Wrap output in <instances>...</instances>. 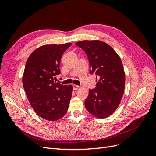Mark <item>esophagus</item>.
<instances>
[{"instance_id":"1","label":"esophagus","mask_w":156,"mask_h":156,"mask_svg":"<svg viewBox=\"0 0 156 156\" xmlns=\"http://www.w3.org/2000/svg\"><path fill=\"white\" fill-rule=\"evenodd\" d=\"M73 88L74 90H77V89H79L80 88V87L78 86V85H76V84H73Z\"/></svg>"}]
</instances>
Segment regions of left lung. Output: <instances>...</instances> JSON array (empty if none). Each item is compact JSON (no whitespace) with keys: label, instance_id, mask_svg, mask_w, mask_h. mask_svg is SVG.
I'll return each mask as SVG.
<instances>
[{"label":"left lung","instance_id":"8db88e82","mask_svg":"<svg viewBox=\"0 0 156 156\" xmlns=\"http://www.w3.org/2000/svg\"><path fill=\"white\" fill-rule=\"evenodd\" d=\"M75 45L85 51L90 71L96 75L95 89L84 101L87 111L98 119L111 116L119 106L125 88V72L119 55L100 40H83Z\"/></svg>","mask_w":156,"mask_h":156}]
</instances>
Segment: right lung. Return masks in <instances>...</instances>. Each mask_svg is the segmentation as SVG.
Returning a JSON list of instances; mask_svg holds the SVG:
<instances>
[{
    "label": "right lung",
    "instance_id": "add662e5",
    "mask_svg": "<svg viewBox=\"0 0 156 156\" xmlns=\"http://www.w3.org/2000/svg\"><path fill=\"white\" fill-rule=\"evenodd\" d=\"M72 43L44 45L28 58L23 75V85L30 104L40 117L56 121L68 111L73 87L55 83L60 62Z\"/></svg>",
    "mask_w": 156,
    "mask_h": 156
}]
</instances>
